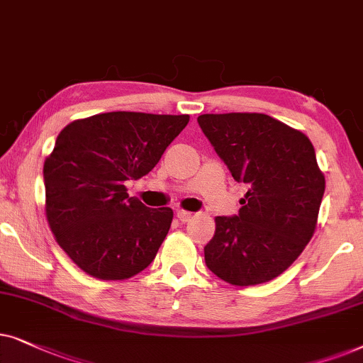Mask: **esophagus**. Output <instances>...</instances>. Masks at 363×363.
<instances>
[{
	"label": "esophagus",
	"mask_w": 363,
	"mask_h": 363,
	"mask_svg": "<svg viewBox=\"0 0 363 363\" xmlns=\"http://www.w3.org/2000/svg\"><path fill=\"white\" fill-rule=\"evenodd\" d=\"M177 219L181 222H189L192 219V212L189 211H177Z\"/></svg>",
	"instance_id": "esophagus-1"
}]
</instances>
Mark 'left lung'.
<instances>
[{
    "mask_svg": "<svg viewBox=\"0 0 363 363\" xmlns=\"http://www.w3.org/2000/svg\"><path fill=\"white\" fill-rule=\"evenodd\" d=\"M232 177L249 191L234 217H216L206 265L239 287L279 277L311 242L325 176L306 134L260 113L197 118Z\"/></svg>",
    "mask_w": 363,
    "mask_h": 363,
    "instance_id": "8db88e82",
    "label": "left lung"
}]
</instances>
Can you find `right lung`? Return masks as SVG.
<instances>
[{
    "label": "right lung",
    "mask_w": 363,
    "mask_h": 363,
    "mask_svg": "<svg viewBox=\"0 0 363 363\" xmlns=\"http://www.w3.org/2000/svg\"><path fill=\"white\" fill-rule=\"evenodd\" d=\"M189 123V114L116 111L76 119L56 139L43 174L46 219L72 262L101 280L131 279L156 257L171 227V207L129 197Z\"/></svg>",
    "instance_id": "obj_1"
}]
</instances>
